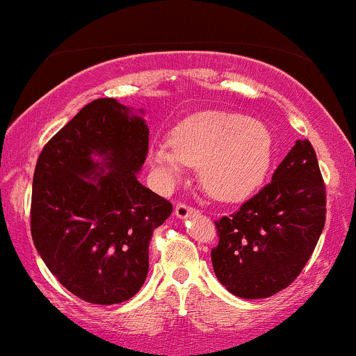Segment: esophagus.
<instances>
[{"mask_svg":"<svg viewBox=\"0 0 356 356\" xmlns=\"http://www.w3.org/2000/svg\"><path fill=\"white\" fill-rule=\"evenodd\" d=\"M194 212H195L194 207L187 206V204L184 202H179L177 206H175V216H177L179 219H187L191 214H194Z\"/></svg>","mask_w":356,"mask_h":356,"instance_id":"esophagus-1","label":"esophagus"}]
</instances>
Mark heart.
I'll use <instances>...</instances> for the list:
<instances>
[{
	"mask_svg": "<svg viewBox=\"0 0 356 356\" xmlns=\"http://www.w3.org/2000/svg\"><path fill=\"white\" fill-rule=\"evenodd\" d=\"M273 157L268 127L224 110L192 113L175 127L172 144H157L149 159L164 186L199 167L202 189L222 202L248 197L263 182Z\"/></svg>",
	"mask_w": 356,
	"mask_h": 356,
	"instance_id": "1",
	"label": "heart"
}]
</instances>
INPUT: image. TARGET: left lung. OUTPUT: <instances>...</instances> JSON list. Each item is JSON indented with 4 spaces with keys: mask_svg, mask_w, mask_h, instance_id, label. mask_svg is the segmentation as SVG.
<instances>
[{
    "mask_svg": "<svg viewBox=\"0 0 356 356\" xmlns=\"http://www.w3.org/2000/svg\"><path fill=\"white\" fill-rule=\"evenodd\" d=\"M325 184L309 140H296L271 182L234 214L216 220L211 251L220 284L234 296L276 295L303 271L326 219Z\"/></svg>",
    "mask_w": 356,
    "mask_h": 356,
    "instance_id": "obj_1",
    "label": "left lung"
}]
</instances>
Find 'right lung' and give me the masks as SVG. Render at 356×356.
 Segmentation results:
<instances>
[{
	"label": "right lung",
	"mask_w": 356,
	"mask_h": 356,
	"mask_svg": "<svg viewBox=\"0 0 356 356\" xmlns=\"http://www.w3.org/2000/svg\"><path fill=\"white\" fill-rule=\"evenodd\" d=\"M144 110L90 102L43 147L31 238L68 291L93 305L130 300L149 273L154 229L172 204L138 182L149 150Z\"/></svg>",
	"instance_id": "right-lung-1"
}]
</instances>
